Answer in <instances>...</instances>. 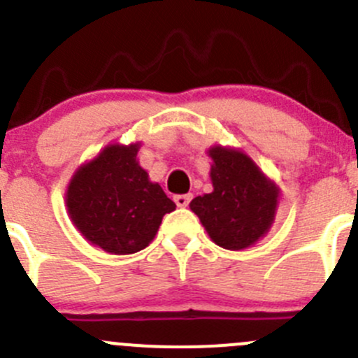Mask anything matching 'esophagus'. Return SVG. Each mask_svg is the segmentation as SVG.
<instances>
[{
  "label": "esophagus",
  "mask_w": 358,
  "mask_h": 358,
  "mask_svg": "<svg viewBox=\"0 0 358 358\" xmlns=\"http://www.w3.org/2000/svg\"><path fill=\"white\" fill-rule=\"evenodd\" d=\"M190 199H192V196H190V194H178V196H175V202L178 208H187Z\"/></svg>",
  "instance_id": "34e87169"
}]
</instances>
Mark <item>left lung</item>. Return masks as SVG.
<instances>
[{
  "instance_id": "left-lung-1",
  "label": "left lung",
  "mask_w": 358,
  "mask_h": 358,
  "mask_svg": "<svg viewBox=\"0 0 358 358\" xmlns=\"http://www.w3.org/2000/svg\"><path fill=\"white\" fill-rule=\"evenodd\" d=\"M213 192L196 197L190 209L209 237L225 249H244L268 232L279 190L246 154L213 147Z\"/></svg>"
}]
</instances>
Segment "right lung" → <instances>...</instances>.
<instances>
[{"instance_id": "obj_1", "label": "right lung", "mask_w": 358, "mask_h": 358, "mask_svg": "<svg viewBox=\"0 0 358 358\" xmlns=\"http://www.w3.org/2000/svg\"><path fill=\"white\" fill-rule=\"evenodd\" d=\"M138 143L110 145L78 169L67 190V209L79 232L112 255L149 246L166 213L176 208L136 162Z\"/></svg>"}]
</instances>
